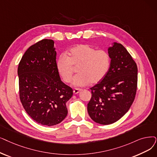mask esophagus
<instances>
[{
  "instance_id": "obj_1",
  "label": "esophagus",
  "mask_w": 157,
  "mask_h": 157,
  "mask_svg": "<svg viewBox=\"0 0 157 157\" xmlns=\"http://www.w3.org/2000/svg\"><path fill=\"white\" fill-rule=\"evenodd\" d=\"M81 91V89H79V88H76V89H74L73 90V92L74 94H78L79 92Z\"/></svg>"
}]
</instances>
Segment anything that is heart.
Wrapping results in <instances>:
<instances>
[{"instance_id":"obj_1","label":"heart","mask_w":157,"mask_h":157,"mask_svg":"<svg viewBox=\"0 0 157 157\" xmlns=\"http://www.w3.org/2000/svg\"><path fill=\"white\" fill-rule=\"evenodd\" d=\"M68 56L62 55L56 61V69L64 82H71L74 67H78V75L72 80L75 87L99 83L104 79L110 65V57L105 50L81 44L71 48Z\"/></svg>"}]
</instances>
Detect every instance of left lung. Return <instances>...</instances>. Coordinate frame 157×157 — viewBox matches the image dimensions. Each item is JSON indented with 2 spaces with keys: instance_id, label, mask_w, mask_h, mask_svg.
I'll return each instance as SVG.
<instances>
[{
  "instance_id": "left-lung-1",
  "label": "left lung",
  "mask_w": 157,
  "mask_h": 157,
  "mask_svg": "<svg viewBox=\"0 0 157 157\" xmlns=\"http://www.w3.org/2000/svg\"><path fill=\"white\" fill-rule=\"evenodd\" d=\"M108 52L110 68L104 79L90 88L87 105L90 118L103 125L117 121L129 110L137 87V66L125 47L114 42Z\"/></svg>"
}]
</instances>
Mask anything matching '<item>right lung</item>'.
Returning a JSON list of instances; mask_svg holds the SVG:
<instances>
[{"label":"right lung","instance_id":"obj_1","mask_svg":"<svg viewBox=\"0 0 157 157\" xmlns=\"http://www.w3.org/2000/svg\"><path fill=\"white\" fill-rule=\"evenodd\" d=\"M54 41L44 39L25 51L18 64L20 99L38 124L51 126L67 116L72 88L63 83L56 69Z\"/></svg>","mask_w":157,"mask_h":157}]
</instances>
